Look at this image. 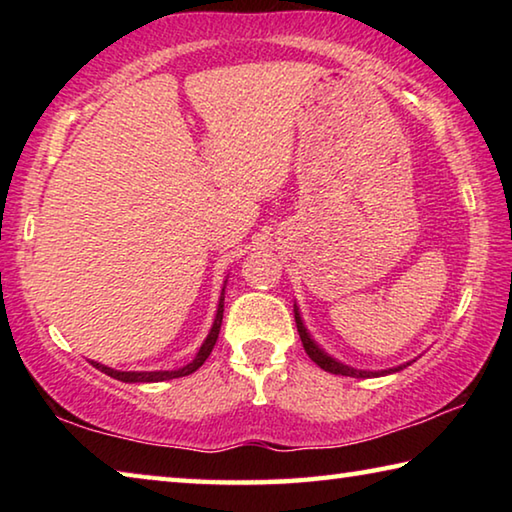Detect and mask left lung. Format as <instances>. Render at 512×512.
<instances>
[{"instance_id": "1", "label": "left lung", "mask_w": 512, "mask_h": 512, "mask_svg": "<svg viewBox=\"0 0 512 512\" xmlns=\"http://www.w3.org/2000/svg\"><path fill=\"white\" fill-rule=\"evenodd\" d=\"M293 314H296V325H298V334H300L302 348H305V352L309 354V359L314 361L316 366L323 368L325 372H332V375H345V377H379V375H388V372H397V370L404 368V366H397V368H391V370H375V372H370V370H354L350 366H343L341 361L332 359L327 352L320 350L318 345H316V341L311 339L305 323H302L298 307H293ZM406 366H409V363H406Z\"/></svg>"}]
</instances>
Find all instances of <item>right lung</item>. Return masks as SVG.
<instances>
[{
  "label": "right lung",
  "instance_id": "add662e5",
  "mask_svg": "<svg viewBox=\"0 0 512 512\" xmlns=\"http://www.w3.org/2000/svg\"><path fill=\"white\" fill-rule=\"evenodd\" d=\"M223 291H221V298H219V309H216V318H214V325L210 329V334H207V339L203 341L201 350H198L196 357L187 363V366L178 368V370H153V372H124V370H115V368H108L103 366V363L97 361H90L94 368H99L101 372H106L108 377L112 379H119V381H126V384H151V381H167V379H176V377H187L196 372L198 368L203 366L205 359L210 357V352L214 350V343L219 339V332H221V323H223Z\"/></svg>",
  "mask_w": 512,
  "mask_h": 512
}]
</instances>
